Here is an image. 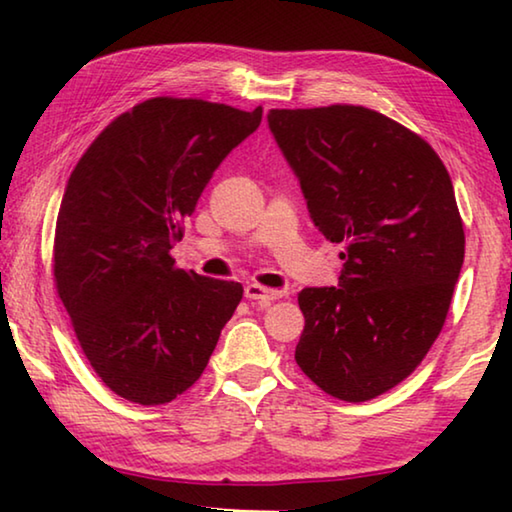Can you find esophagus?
Returning a JSON list of instances; mask_svg holds the SVG:
<instances>
[{
    "instance_id": "1",
    "label": "esophagus",
    "mask_w": 512,
    "mask_h": 512,
    "mask_svg": "<svg viewBox=\"0 0 512 512\" xmlns=\"http://www.w3.org/2000/svg\"><path fill=\"white\" fill-rule=\"evenodd\" d=\"M244 293H246L248 300H255V302H259V305H268V302H273V300L284 296L282 291L268 289V287H262V284H255V282L248 284V287L244 289Z\"/></svg>"
}]
</instances>
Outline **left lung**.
I'll list each match as a JSON object with an SVG mask.
<instances>
[{
	"label": "left lung",
	"instance_id": "left-lung-1",
	"mask_svg": "<svg viewBox=\"0 0 512 512\" xmlns=\"http://www.w3.org/2000/svg\"><path fill=\"white\" fill-rule=\"evenodd\" d=\"M311 221L345 244L339 287L298 293L300 370L327 395L366 402L427 357L465 257L452 178L438 153L363 106L271 110Z\"/></svg>",
	"mask_w": 512,
	"mask_h": 512
}]
</instances>
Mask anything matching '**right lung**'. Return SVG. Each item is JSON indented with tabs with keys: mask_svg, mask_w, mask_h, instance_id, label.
Here are the masks:
<instances>
[{
	"mask_svg": "<svg viewBox=\"0 0 512 512\" xmlns=\"http://www.w3.org/2000/svg\"><path fill=\"white\" fill-rule=\"evenodd\" d=\"M262 108L155 97L103 128L67 180L54 237L58 296L112 393L155 406L210 361L244 289L176 268L171 248L212 173Z\"/></svg>",
	"mask_w": 512,
	"mask_h": 512,
	"instance_id": "right-lung-1",
	"label": "right lung"
}]
</instances>
